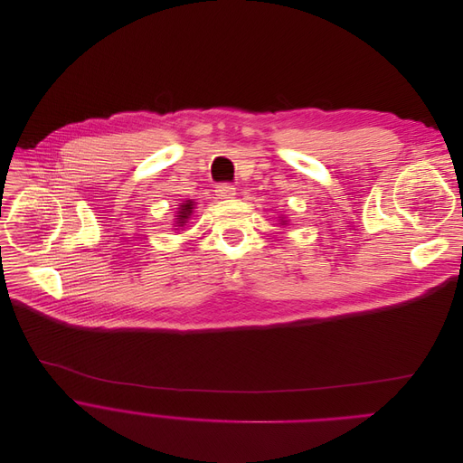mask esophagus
<instances>
[{"mask_svg": "<svg viewBox=\"0 0 463 463\" xmlns=\"http://www.w3.org/2000/svg\"><path fill=\"white\" fill-rule=\"evenodd\" d=\"M215 194H217V197H219V199H233V195H235V188L232 186V184L222 182V184H219V186H217Z\"/></svg>", "mask_w": 463, "mask_h": 463, "instance_id": "34e87169", "label": "esophagus"}]
</instances>
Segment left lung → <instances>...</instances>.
<instances>
[{
    "label": "left lung",
    "instance_id": "obj_1",
    "mask_svg": "<svg viewBox=\"0 0 463 463\" xmlns=\"http://www.w3.org/2000/svg\"><path fill=\"white\" fill-rule=\"evenodd\" d=\"M283 222H287V221H283Z\"/></svg>",
    "mask_w": 463,
    "mask_h": 463
}]
</instances>
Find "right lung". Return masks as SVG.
Listing matches in <instances>:
<instances>
[{"label":"right lung","mask_w":463,"mask_h":463,"mask_svg":"<svg viewBox=\"0 0 463 463\" xmlns=\"http://www.w3.org/2000/svg\"><path fill=\"white\" fill-rule=\"evenodd\" d=\"M194 201H186V203H182L180 204V208H178V215H176V224L178 226H184V224H186V221L190 219V215L194 213Z\"/></svg>","instance_id":"1"}]
</instances>
